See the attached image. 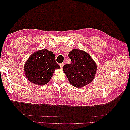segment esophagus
I'll use <instances>...</instances> for the list:
<instances>
[{"mask_svg":"<svg viewBox=\"0 0 130 130\" xmlns=\"http://www.w3.org/2000/svg\"><path fill=\"white\" fill-rule=\"evenodd\" d=\"M63 65H64V63H61L60 64V66L61 68H63Z\"/></svg>","mask_w":130,"mask_h":130,"instance_id":"1","label":"esophagus"}]
</instances>
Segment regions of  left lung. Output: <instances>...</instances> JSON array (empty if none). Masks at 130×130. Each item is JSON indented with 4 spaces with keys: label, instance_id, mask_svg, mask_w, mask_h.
Here are the masks:
<instances>
[{
    "label": "left lung",
    "instance_id": "1",
    "mask_svg": "<svg viewBox=\"0 0 130 130\" xmlns=\"http://www.w3.org/2000/svg\"><path fill=\"white\" fill-rule=\"evenodd\" d=\"M70 64L64 65L63 70L69 82L75 87L88 85L95 76L96 64L91 56L83 50L74 49L69 53Z\"/></svg>",
    "mask_w": 130,
    "mask_h": 130
}]
</instances>
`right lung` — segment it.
<instances>
[{
  "label": "right lung",
  "instance_id": "obj_1",
  "mask_svg": "<svg viewBox=\"0 0 130 130\" xmlns=\"http://www.w3.org/2000/svg\"><path fill=\"white\" fill-rule=\"evenodd\" d=\"M60 68L55 61V56L44 49L32 54L24 66L25 76L30 82L44 85L50 81L56 69Z\"/></svg>",
  "mask_w": 130,
  "mask_h": 130
}]
</instances>
